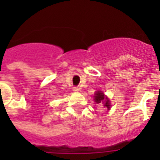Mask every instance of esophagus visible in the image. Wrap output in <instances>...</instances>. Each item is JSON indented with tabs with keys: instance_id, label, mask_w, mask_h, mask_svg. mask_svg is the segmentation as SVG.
Listing matches in <instances>:
<instances>
[{
	"instance_id": "obj_1",
	"label": "esophagus",
	"mask_w": 160,
	"mask_h": 160,
	"mask_svg": "<svg viewBox=\"0 0 160 160\" xmlns=\"http://www.w3.org/2000/svg\"><path fill=\"white\" fill-rule=\"evenodd\" d=\"M73 91H75V92H79V91H80V88H79V87H74V88H73Z\"/></svg>"
}]
</instances>
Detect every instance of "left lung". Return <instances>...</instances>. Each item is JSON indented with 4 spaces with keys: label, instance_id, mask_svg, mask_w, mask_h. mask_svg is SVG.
Listing matches in <instances>:
<instances>
[{
    "label": "left lung",
    "instance_id": "8db88e82",
    "mask_svg": "<svg viewBox=\"0 0 160 160\" xmlns=\"http://www.w3.org/2000/svg\"><path fill=\"white\" fill-rule=\"evenodd\" d=\"M95 101L96 104H100V105H103L104 108H106L108 110L110 109V101L108 99L106 95H105V94L100 91V90H98L95 93Z\"/></svg>",
    "mask_w": 160,
    "mask_h": 160
}]
</instances>
